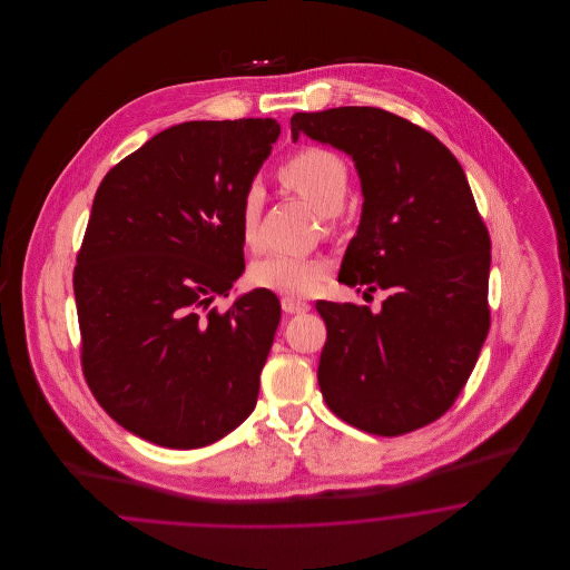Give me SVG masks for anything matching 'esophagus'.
<instances>
[{
    "instance_id": "1",
    "label": "esophagus",
    "mask_w": 570,
    "mask_h": 570,
    "mask_svg": "<svg viewBox=\"0 0 570 570\" xmlns=\"http://www.w3.org/2000/svg\"><path fill=\"white\" fill-rule=\"evenodd\" d=\"M282 309L286 314H305L309 309V303H305L301 298L284 297L282 298Z\"/></svg>"
}]
</instances>
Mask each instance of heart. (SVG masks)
I'll use <instances>...</instances> for the list:
<instances>
[{
  "label": "heart",
  "instance_id": "b5f03b06",
  "mask_svg": "<svg viewBox=\"0 0 570 570\" xmlns=\"http://www.w3.org/2000/svg\"><path fill=\"white\" fill-rule=\"evenodd\" d=\"M279 179L284 186L307 198L323 216H335L344 207L351 173L335 151L325 147H303L279 168ZM263 200L265 191L256 184L242 196V239L252 249H256L261 242ZM326 273L328 265L323 258L273 252L252 265L249 279L277 295L307 297L323 286Z\"/></svg>",
  "mask_w": 570,
  "mask_h": 570
}]
</instances>
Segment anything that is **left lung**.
<instances>
[{
    "mask_svg": "<svg viewBox=\"0 0 570 570\" xmlns=\"http://www.w3.org/2000/svg\"><path fill=\"white\" fill-rule=\"evenodd\" d=\"M291 132L353 158L363 212L337 279L389 293L379 314L316 303L326 406L367 434L430 425L458 400L489 331L491 242L465 173L434 135L374 107L295 112Z\"/></svg>",
    "mask_w": 570,
    "mask_h": 570,
    "instance_id": "obj_1",
    "label": "left lung"
}]
</instances>
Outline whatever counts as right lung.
Masks as SVG:
<instances>
[{
	"mask_svg": "<svg viewBox=\"0 0 570 570\" xmlns=\"http://www.w3.org/2000/svg\"><path fill=\"white\" fill-rule=\"evenodd\" d=\"M279 136L275 119L186 121L112 166L75 267L82 372L130 434L200 449L256 406L279 298L244 273L242 196Z\"/></svg>",
	"mask_w": 570,
	"mask_h": 570,
	"instance_id": "obj_1",
	"label": "right lung"
}]
</instances>
